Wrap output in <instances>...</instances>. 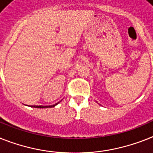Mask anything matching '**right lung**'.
<instances>
[{
	"mask_svg": "<svg viewBox=\"0 0 153 153\" xmlns=\"http://www.w3.org/2000/svg\"><path fill=\"white\" fill-rule=\"evenodd\" d=\"M61 101H60V102H61ZM60 102H57V103H55V104L53 105H50V106H42V105H41V106L40 105H39V106H35V105H33V106H30V107H35V108H49V107H54V106H57ZM26 106H28V105H26Z\"/></svg>",
	"mask_w": 153,
	"mask_h": 153,
	"instance_id": "obj_1",
	"label": "right lung"
}]
</instances>
